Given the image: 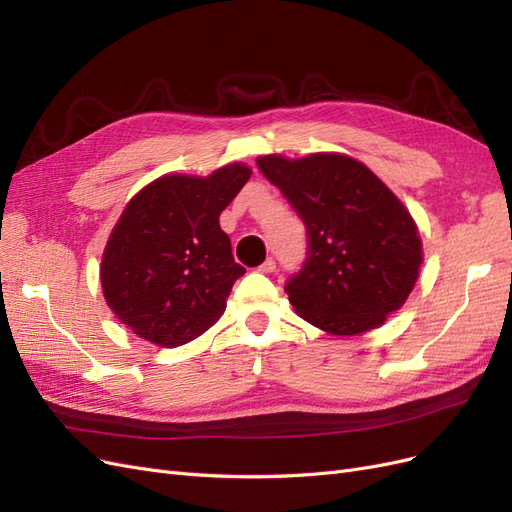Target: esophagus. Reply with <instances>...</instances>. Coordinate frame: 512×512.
<instances>
[{"label":"esophagus","instance_id":"obj_1","mask_svg":"<svg viewBox=\"0 0 512 512\" xmlns=\"http://www.w3.org/2000/svg\"><path fill=\"white\" fill-rule=\"evenodd\" d=\"M258 271H262V273H273V271H275V260H273V258H267V260L262 262V265L258 267Z\"/></svg>","mask_w":512,"mask_h":512}]
</instances>
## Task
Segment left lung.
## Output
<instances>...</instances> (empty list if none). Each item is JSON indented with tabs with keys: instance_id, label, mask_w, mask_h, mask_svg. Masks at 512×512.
Here are the masks:
<instances>
[{
	"instance_id": "left-lung-1",
	"label": "left lung",
	"mask_w": 512,
	"mask_h": 512,
	"mask_svg": "<svg viewBox=\"0 0 512 512\" xmlns=\"http://www.w3.org/2000/svg\"><path fill=\"white\" fill-rule=\"evenodd\" d=\"M256 164L307 226V262L286 284L297 316L339 337L382 327L408 301L423 265L408 207L346 153H269Z\"/></svg>"
}]
</instances>
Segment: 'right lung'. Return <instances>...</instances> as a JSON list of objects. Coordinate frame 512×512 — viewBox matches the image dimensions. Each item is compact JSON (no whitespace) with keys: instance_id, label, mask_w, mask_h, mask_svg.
<instances>
[{"instance_id":"obj_1","label":"right lung","mask_w":512,"mask_h":512,"mask_svg":"<svg viewBox=\"0 0 512 512\" xmlns=\"http://www.w3.org/2000/svg\"><path fill=\"white\" fill-rule=\"evenodd\" d=\"M250 177V166L230 162L207 177H158L128 200L108 235L100 282L134 335L177 348L222 318L245 269L232 258L220 213Z\"/></svg>"}]
</instances>
